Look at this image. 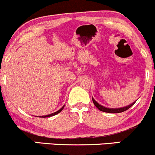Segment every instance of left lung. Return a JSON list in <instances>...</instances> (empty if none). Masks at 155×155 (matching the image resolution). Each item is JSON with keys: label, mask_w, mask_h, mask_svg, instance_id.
Masks as SVG:
<instances>
[{"label": "left lung", "mask_w": 155, "mask_h": 155, "mask_svg": "<svg viewBox=\"0 0 155 155\" xmlns=\"http://www.w3.org/2000/svg\"><path fill=\"white\" fill-rule=\"evenodd\" d=\"M92 101H93L94 104H95V106L98 108L99 110L101 111H104V112H106V113H112V114H116V113H121V112H123L124 111H126V110L128 109L129 108H130L131 106H133V104H135V103L136 102V101H135V102L132 103L131 104L128 105V106H124V107H122V108H107V107H105V106H102V105L99 104L96 101L95 99L93 98V97H92Z\"/></svg>", "instance_id": "left-lung-1"}]
</instances>
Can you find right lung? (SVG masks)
Segmentation results:
<instances>
[{"label": "right lung", "mask_w": 155, "mask_h": 155, "mask_svg": "<svg viewBox=\"0 0 155 155\" xmlns=\"http://www.w3.org/2000/svg\"><path fill=\"white\" fill-rule=\"evenodd\" d=\"M64 106H65V105H64V106H63V107H62L61 108H60V109H59L58 110V111H55L54 113H52V114H48V115H45V116H40V117H42V118H45V117H52V116H54V115H56V114H58V113H60V111H62V110L63 109V108H64Z\"/></svg>", "instance_id": "obj_1"}]
</instances>
